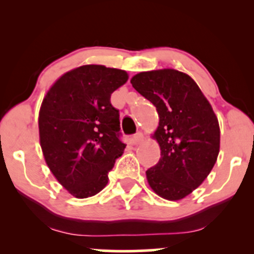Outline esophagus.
Segmentation results:
<instances>
[{
	"instance_id": "esophagus-1",
	"label": "esophagus",
	"mask_w": 254,
	"mask_h": 254,
	"mask_svg": "<svg viewBox=\"0 0 254 254\" xmlns=\"http://www.w3.org/2000/svg\"><path fill=\"white\" fill-rule=\"evenodd\" d=\"M142 141H143V135L141 132H137L135 136H133V142H135L136 145L141 144Z\"/></svg>"
}]
</instances>
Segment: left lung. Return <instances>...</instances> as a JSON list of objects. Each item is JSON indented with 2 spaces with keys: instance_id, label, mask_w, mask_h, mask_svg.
Listing matches in <instances>:
<instances>
[{
  "instance_id": "8db88e82",
  "label": "left lung",
  "mask_w": 254,
  "mask_h": 254,
  "mask_svg": "<svg viewBox=\"0 0 254 254\" xmlns=\"http://www.w3.org/2000/svg\"><path fill=\"white\" fill-rule=\"evenodd\" d=\"M131 84L156 107L159 125L151 135L159 162L145 172L157 196L179 200L209 176L220 153V125L210 103L190 75L176 69L142 71Z\"/></svg>"
}]
</instances>
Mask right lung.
Returning <instances> with one entry per match:
<instances>
[{
	"label": "right lung",
	"instance_id": "right-lung-1",
	"mask_svg": "<svg viewBox=\"0 0 254 254\" xmlns=\"http://www.w3.org/2000/svg\"><path fill=\"white\" fill-rule=\"evenodd\" d=\"M129 78L125 70L86 64L57 78L39 110V142L57 182L75 198L99 193L123 155L119 112L111 94Z\"/></svg>",
	"mask_w": 254,
	"mask_h": 254
}]
</instances>
